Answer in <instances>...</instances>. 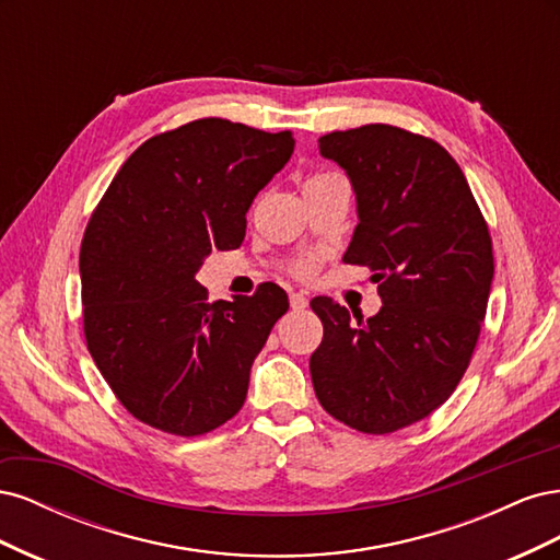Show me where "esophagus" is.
I'll return each instance as SVG.
<instances>
[{"mask_svg":"<svg viewBox=\"0 0 560 560\" xmlns=\"http://www.w3.org/2000/svg\"><path fill=\"white\" fill-rule=\"evenodd\" d=\"M290 306H292V311L308 308V299L303 296V294H299V292H294V294H290Z\"/></svg>","mask_w":560,"mask_h":560,"instance_id":"esophagus-1","label":"esophagus"}]
</instances>
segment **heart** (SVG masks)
<instances>
[{"label": "heart", "instance_id": "obj_1", "mask_svg": "<svg viewBox=\"0 0 560 560\" xmlns=\"http://www.w3.org/2000/svg\"><path fill=\"white\" fill-rule=\"evenodd\" d=\"M322 177H329V175H315V177H311L308 182H313V179H322ZM317 266H319V259L317 257H303V259H299L296 264H294V276L296 278H313L315 276V270H317Z\"/></svg>", "mask_w": 560, "mask_h": 560}]
</instances>
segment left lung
<instances>
[{
    "label": "left lung",
    "mask_w": 560,
    "mask_h": 560,
    "mask_svg": "<svg viewBox=\"0 0 560 560\" xmlns=\"http://www.w3.org/2000/svg\"><path fill=\"white\" fill-rule=\"evenodd\" d=\"M317 142L358 198L343 261L374 270L383 306L354 322L327 296L311 301L325 327L311 358L313 387L348 428L387 434L430 416L460 383L486 317L493 243L442 144L385 124Z\"/></svg>",
    "instance_id": "1"
}]
</instances>
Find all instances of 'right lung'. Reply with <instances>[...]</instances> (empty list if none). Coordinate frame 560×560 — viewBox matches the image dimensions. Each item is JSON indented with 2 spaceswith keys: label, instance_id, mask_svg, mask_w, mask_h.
Instances as JSON below:
<instances>
[{
  "label": "right lung",
  "instance_id": "right-lung-1",
  "mask_svg": "<svg viewBox=\"0 0 560 560\" xmlns=\"http://www.w3.org/2000/svg\"><path fill=\"white\" fill-rule=\"evenodd\" d=\"M294 151L290 130L198 118L130 154L83 233V334L114 395L147 425L198 436L247 397L249 369L290 308L284 290L208 301L212 249L241 247L247 210Z\"/></svg>",
  "mask_w": 560,
  "mask_h": 560
}]
</instances>
